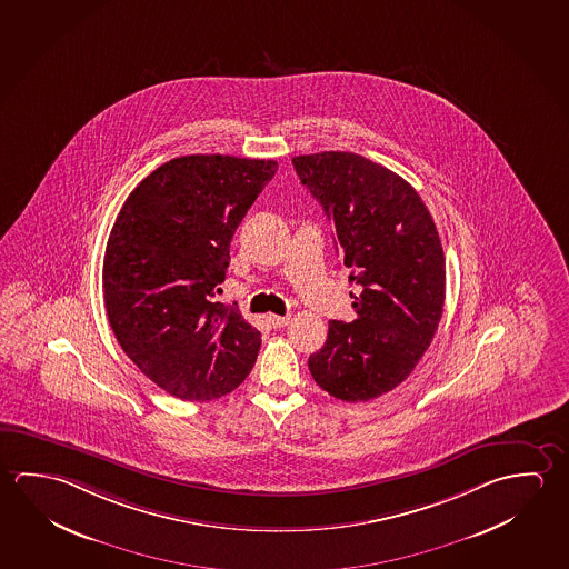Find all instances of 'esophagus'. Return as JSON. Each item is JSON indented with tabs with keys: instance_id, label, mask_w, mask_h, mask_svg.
<instances>
[{
	"instance_id": "1",
	"label": "esophagus",
	"mask_w": 569,
	"mask_h": 569,
	"mask_svg": "<svg viewBox=\"0 0 569 569\" xmlns=\"http://www.w3.org/2000/svg\"><path fill=\"white\" fill-rule=\"evenodd\" d=\"M270 323L276 327V329L286 327L289 323V316H270Z\"/></svg>"
}]
</instances>
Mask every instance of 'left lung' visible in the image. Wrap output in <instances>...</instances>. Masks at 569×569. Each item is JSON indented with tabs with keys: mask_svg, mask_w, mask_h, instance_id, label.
Returning <instances> with one entry per match:
<instances>
[{
	"mask_svg": "<svg viewBox=\"0 0 569 569\" xmlns=\"http://www.w3.org/2000/svg\"><path fill=\"white\" fill-rule=\"evenodd\" d=\"M303 187L336 226L357 319L329 321L309 357L323 391L371 401L399 387L429 349L445 308V252L429 208L405 178L355 152L291 160Z\"/></svg>",
	"mask_w": 569,
	"mask_h": 569,
	"instance_id": "1",
	"label": "left lung"
}]
</instances>
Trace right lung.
<instances>
[{"instance_id":"1","label":"right lung","mask_w":569,"mask_h":569,"mask_svg":"<svg viewBox=\"0 0 569 569\" xmlns=\"http://www.w3.org/2000/svg\"><path fill=\"white\" fill-rule=\"evenodd\" d=\"M276 160L190 154L132 190L103 261L104 309L122 351L160 389L212 401L252 371L261 333L220 303L230 242Z\"/></svg>"}]
</instances>
